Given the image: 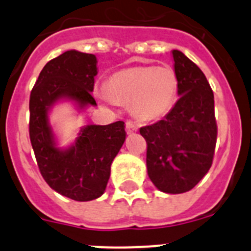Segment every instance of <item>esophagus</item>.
Instances as JSON below:
<instances>
[{
  "label": "esophagus",
  "instance_id": "34e87169",
  "mask_svg": "<svg viewBox=\"0 0 251 251\" xmlns=\"http://www.w3.org/2000/svg\"><path fill=\"white\" fill-rule=\"evenodd\" d=\"M137 130V127L132 122H126V132L127 133H134Z\"/></svg>",
  "mask_w": 251,
  "mask_h": 251
}]
</instances>
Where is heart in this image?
I'll return each mask as SVG.
<instances>
[{
    "label": "heart",
    "mask_w": 251,
    "mask_h": 251,
    "mask_svg": "<svg viewBox=\"0 0 251 251\" xmlns=\"http://www.w3.org/2000/svg\"><path fill=\"white\" fill-rule=\"evenodd\" d=\"M178 93V77L171 66H134L108 79L99 98L108 103H132L142 121H154L170 113Z\"/></svg>",
    "instance_id": "heart-1"
}]
</instances>
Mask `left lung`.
I'll use <instances>...</instances> for the list:
<instances>
[{
	"label": "left lung",
	"mask_w": 251,
	"mask_h": 251,
	"mask_svg": "<svg viewBox=\"0 0 251 251\" xmlns=\"http://www.w3.org/2000/svg\"><path fill=\"white\" fill-rule=\"evenodd\" d=\"M178 95L162 121L139 129L147 142V172L166 194L187 192L212 165L217 138L214 93L201 69L181 51H172Z\"/></svg>",
	"instance_id": "obj_1"
}]
</instances>
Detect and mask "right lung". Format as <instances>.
Listing matches in <instances>:
<instances>
[{
    "instance_id": "1",
    "label": "right lung",
    "mask_w": 251,
    "mask_h": 251,
    "mask_svg": "<svg viewBox=\"0 0 251 251\" xmlns=\"http://www.w3.org/2000/svg\"><path fill=\"white\" fill-rule=\"evenodd\" d=\"M95 75V55L65 51L44 66L30 94L28 133L41 176L52 190L75 201L103 195L110 165L126 139L124 122L86 126L75 145L61 151L55 147L48 110L61 98L80 106L97 105L92 95Z\"/></svg>"
}]
</instances>
